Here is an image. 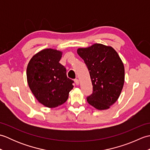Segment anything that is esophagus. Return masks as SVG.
Masks as SVG:
<instances>
[{
  "mask_svg": "<svg viewBox=\"0 0 150 150\" xmlns=\"http://www.w3.org/2000/svg\"><path fill=\"white\" fill-rule=\"evenodd\" d=\"M74 81H75V82L76 85H79V79H75V80H74Z\"/></svg>",
  "mask_w": 150,
  "mask_h": 150,
  "instance_id": "obj_1",
  "label": "esophagus"
}]
</instances>
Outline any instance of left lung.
<instances>
[{
    "label": "left lung",
    "instance_id": "8db88e82",
    "mask_svg": "<svg viewBox=\"0 0 150 150\" xmlns=\"http://www.w3.org/2000/svg\"><path fill=\"white\" fill-rule=\"evenodd\" d=\"M77 53L87 66L93 85L88 103L99 110H107L119 98L124 82V67L112 47L95 44L79 48Z\"/></svg>",
    "mask_w": 150,
    "mask_h": 150
}]
</instances>
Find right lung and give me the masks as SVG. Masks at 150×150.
<instances>
[{
	"instance_id": "obj_1",
	"label": "right lung",
	"mask_w": 150,
	"mask_h": 150,
	"mask_svg": "<svg viewBox=\"0 0 150 150\" xmlns=\"http://www.w3.org/2000/svg\"><path fill=\"white\" fill-rule=\"evenodd\" d=\"M62 52L45 49L35 54L27 67L30 90L40 103L47 108L60 106L68 100L74 82L68 78L66 69L59 63Z\"/></svg>"
}]
</instances>
